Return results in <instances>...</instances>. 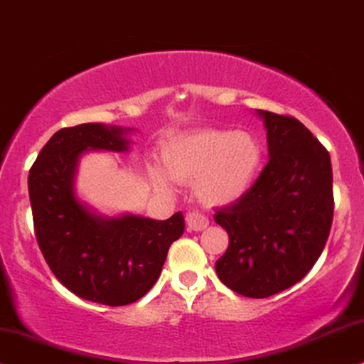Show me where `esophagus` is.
I'll use <instances>...</instances> for the list:
<instances>
[{
	"label": "esophagus",
	"instance_id": "esophagus-1",
	"mask_svg": "<svg viewBox=\"0 0 364 364\" xmlns=\"http://www.w3.org/2000/svg\"><path fill=\"white\" fill-rule=\"evenodd\" d=\"M187 231H203L209 226V219L199 213H189L186 216Z\"/></svg>",
	"mask_w": 364,
	"mask_h": 364
}]
</instances>
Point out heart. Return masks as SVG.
Masks as SVG:
<instances>
[{
    "instance_id": "b5f03b06",
    "label": "heart",
    "mask_w": 364,
    "mask_h": 364,
    "mask_svg": "<svg viewBox=\"0 0 364 364\" xmlns=\"http://www.w3.org/2000/svg\"><path fill=\"white\" fill-rule=\"evenodd\" d=\"M262 161L263 146L255 133L200 128L165 141L161 146L164 168L151 167L150 178L164 192L173 191V181H194L199 200L208 205H228L251 189Z\"/></svg>"
}]
</instances>
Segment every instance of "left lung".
I'll list each match as a JSON object with an SVG mask.
<instances>
[{
	"mask_svg": "<svg viewBox=\"0 0 364 364\" xmlns=\"http://www.w3.org/2000/svg\"><path fill=\"white\" fill-rule=\"evenodd\" d=\"M268 141V164L253 187L216 210L230 236L216 262L219 280L250 299L289 289L311 272L333 224L329 151L291 116L258 109Z\"/></svg>",
	"mask_w": 364,
	"mask_h": 364,
	"instance_id": "8db88e82",
	"label": "left lung"
}]
</instances>
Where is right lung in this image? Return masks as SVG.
<instances>
[{
  "instance_id": "add662e5",
  "label": "right lung",
  "mask_w": 364,
  "mask_h": 364,
  "mask_svg": "<svg viewBox=\"0 0 364 364\" xmlns=\"http://www.w3.org/2000/svg\"><path fill=\"white\" fill-rule=\"evenodd\" d=\"M129 128L86 123L62 128L28 175L35 236L65 289L102 306H128L159 280L170 245L182 236V213L165 221L123 214L106 218L75 194L79 159L89 150L127 151Z\"/></svg>"
}]
</instances>
